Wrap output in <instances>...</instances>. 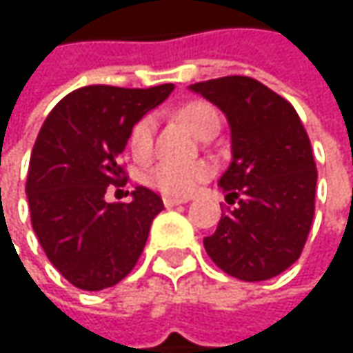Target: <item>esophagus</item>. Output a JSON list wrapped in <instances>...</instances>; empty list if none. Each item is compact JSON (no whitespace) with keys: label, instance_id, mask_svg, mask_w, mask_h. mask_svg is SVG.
Here are the masks:
<instances>
[{"label":"esophagus","instance_id":"34e87169","mask_svg":"<svg viewBox=\"0 0 353 353\" xmlns=\"http://www.w3.org/2000/svg\"><path fill=\"white\" fill-rule=\"evenodd\" d=\"M190 198H177V196H163V204L168 206V208H172V206H177V204H185Z\"/></svg>","mask_w":353,"mask_h":353}]
</instances>
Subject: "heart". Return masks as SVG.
<instances>
[{"mask_svg":"<svg viewBox=\"0 0 353 353\" xmlns=\"http://www.w3.org/2000/svg\"><path fill=\"white\" fill-rule=\"evenodd\" d=\"M177 116L198 134L202 137L206 130L221 126V116L210 104L204 102H192L179 108ZM155 128H157V118L153 114L143 116L130 130V153L134 155V159L145 161L151 157L153 153V141H155ZM212 176V165L206 161H196V163H170V161H161L157 165H153L145 181L170 196H188L192 194L202 181H206Z\"/></svg>","mask_w":353,"mask_h":353,"instance_id":"obj_1","label":"heart"}]
</instances>
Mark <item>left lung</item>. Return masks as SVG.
Wrapping results in <instances>:
<instances>
[{
  "label": "left lung",
  "mask_w": 353,
  "mask_h": 353,
  "mask_svg": "<svg viewBox=\"0 0 353 353\" xmlns=\"http://www.w3.org/2000/svg\"><path fill=\"white\" fill-rule=\"evenodd\" d=\"M190 90L231 126L233 159L219 185L237 206L223 210L204 249L233 278L270 280L301 257L311 231L317 168L309 134L292 104L257 79L229 75Z\"/></svg>",
  "instance_id": "1"
}]
</instances>
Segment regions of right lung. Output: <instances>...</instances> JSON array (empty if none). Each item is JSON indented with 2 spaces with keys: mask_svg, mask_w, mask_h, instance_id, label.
Returning <instances> with one entry per match:
<instances>
[{
  "mask_svg": "<svg viewBox=\"0 0 353 353\" xmlns=\"http://www.w3.org/2000/svg\"><path fill=\"white\" fill-rule=\"evenodd\" d=\"M174 92L88 85L46 116L30 155L26 194L32 229L50 263L81 290L118 284L137 265L163 200L137 185L130 202H106L124 185L120 155L132 126Z\"/></svg>",
  "mask_w": 353,
  "mask_h": 353,
  "instance_id": "add662e5",
  "label": "right lung"
}]
</instances>
